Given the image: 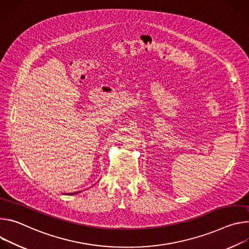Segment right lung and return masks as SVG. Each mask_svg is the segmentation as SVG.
Instances as JSON below:
<instances>
[{
	"mask_svg": "<svg viewBox=\"0 0 249 249\" xmlns=\"http://www.w3.org/2000/svg\"><path fill=\"white\" fill-rule=\"evenodd\" d=\"M72 194H73V193H72ZM72 194H71V195H72Z\"/></svg>",
	"mask_w": 249,
	"mask_h": 249,
	"instance_id": "obj_1",
	"label": "right lung"
}]
</instances>
